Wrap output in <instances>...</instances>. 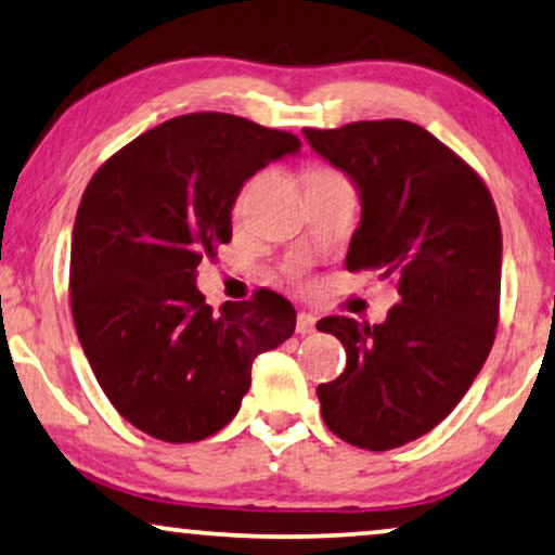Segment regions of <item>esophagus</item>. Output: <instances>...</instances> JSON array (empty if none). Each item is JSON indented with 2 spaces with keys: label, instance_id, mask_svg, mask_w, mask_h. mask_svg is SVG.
Here are the masks:
<instances>
[{
  "label": "esophagus",
  "instance_id": "34e87169",
  "mask_svg": "<svg viewBox=\"0 0 555 555\" xmlns=\"http://www.w3.org/2000/svg\"><path fill=\"white\" fill-rule=\"evenodd\" d=\"M315 321L318 318L313 313H306V310H302V313H298V321H295V331H298L300 336H308V333L315 331Z\"/></svg>",
  "mask_w": 555,
  "mask_h": 555
}]
</instances>
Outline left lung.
Returning a JSON list of instances; mask_svg holds the SVG:
<instances>
[{
	"label": "left lung",
	"mask_w": 555,
	"mask_h": 555,
	"mask_svg": "<svg viewBox=\"0 0 555 555\" xmlns=\"http://www.w3.org/2000/svg\"><path fill=\"white\" fill-rule=\"evenodd\" d=\"M306 141L359 189L346 268L399 278L384 323L328 315L318 331L346 348V369L318 386L323 422L384 452L435 429L480 374L495 340L503 234L485 181L409 120L306 128Z\"/></svg>",
	"instance_id": "obj_1"
}]
</instances>
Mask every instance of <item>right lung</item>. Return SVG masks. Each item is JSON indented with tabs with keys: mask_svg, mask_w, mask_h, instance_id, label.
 Here are the masks:
<instances>
[{
	"mask_svg": "<svg viewBox=\"0 0 555 555\" xmlns=\"http://www.w3.org/2000/svg\"><path fill=\"white\" fill-rule=\"evenodd\" d=\"M300 141L230 113L141 133L93 173L73 227L70 306L90 369L126 422L199 442L240 412L253 361L295 331L283 295L211 310L196 264L232 240L242 184Z\"/></svg>",
	"mask_w": 555,
	"mask_h": 555,
	"instance_id": "add662e5",
	"label": "right lung"
}]
</instances>
